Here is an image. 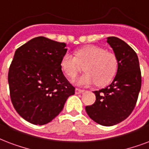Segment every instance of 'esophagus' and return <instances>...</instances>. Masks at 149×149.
<instances>
[{
  "label": "esophagus",
  "instance_id": "34e87169",
  "mask_svg": "<svg viewBox=\"0 0 149 149\" xmlns=\"http://www.w3.org/2000/svg\"><path fill=\"white\" fill-rule=\"evenodd\" d=\"M84 90L83 89H75V93L76 94H80V93H83Z\"/></svg>",
  "mask_w": 149,
  "mask_h": 149
}]
</instances>
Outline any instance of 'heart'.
Returning <instances> with one entry per match:
<instances>
[{
	"mask_svg": "<svg viewBox=\"0 0 149 149\" xmlns=\"http://www.w3.org/2000/svg\"><path fill=\"white\" fill-rule=\"evenodd\" d=\"M81 74L73 82L79 86H90L97 82L103 86L111 80L117 70V59L110 52L96 45H88L77 50L75 56L68 52L61 60V68L68 77L74 79L82 70Z\"/></svg>",
	"mask_w": 149,
	"mask_h": 149,
	"instance_id": "heart-1",
	"label": "heart"
}]
</instances>
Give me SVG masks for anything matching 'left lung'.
Instances as JSON below:
<instances>
[{"mask_svg":"<svg viewBox=\"0 0 149 149\" xmlns=\"http://www.w3.org/2000/svg\"><path fill=\"white\" fill-rule=\"evenodd\" d=\"M107 42L117 59V71L112 81L94 91L96 101L86 106L88 116L105 126L116 125L131 114L141 86L139 60L134 50L116 37H108Z\"/></svg>","mask_w":149,"mask_h":149,"instance_id":"obj_1","label":"left lung"}]
</instances>
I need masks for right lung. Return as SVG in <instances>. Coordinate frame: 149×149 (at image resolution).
I'll use <instances>...</instances> for the list:
<instances>
[{"instance_id":"add662e5","label":"right lung","mask_w":149,"mask_h":149,"mask_svg":"<svg viewBox=\"0 0 149 149\" xmlns=\"http://www.w3.org/2000/svg\"><path fill=\"white\" fill-rule=\"evenodd\" d=\"M66 46L64 42L37 37L15 51L8 71L10 96L18 114L31 123H50L74 94L61 68Z\"/></svg>"}]
</instances>
